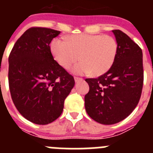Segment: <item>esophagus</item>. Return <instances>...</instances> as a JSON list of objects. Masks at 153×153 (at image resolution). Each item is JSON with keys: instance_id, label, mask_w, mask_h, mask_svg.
<instances>
[{"instance_id": "34e87169", "label": "esophagus", "mask_w": 153, "mask_h": 153, "mask_svg": "<svg viewBox=\"0 0 153 153\" xmlns=\"http://www.w3.org/2000/svg\"><path fill=\"white\" fill-rule=\"evenodd\" d=\"M83 81V78H77V77H75V83H78L80 81Z\"/></svg>"}]
</instances>
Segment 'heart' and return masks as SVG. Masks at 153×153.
<instances>
[{"label": "heart", "mask_w": 153, "mask_h": 153, "mask_svg": "<svg viewBox=\"0 0 153 153\" xmlns=\"http://www.w3.org/2000/svg\"><path fill=\"white\" fill-rule=\"evenodd\" d=\"M118 43L113 37L107 35L76 34L68 36L66 41L55 38L50 45L51 52L56 62L67 69L80 58L81 62L71 69L78 75L92 72L101 75L107 72L118 53Z\"/></svg>", "instance_id": "1"}]
</instances>
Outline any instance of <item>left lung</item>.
I'll list each match as a JSON object with an SVG mask.
<instances>
[{"instance_id":"left-lung-1","label":"left lung","mask_w":153,"mask_h":153,"mask_svg":"<svg viewBox=\"0 0 153 153\" xmlns=\"http://www.w3.org/2000/svg\"><path fill=\"white\" fill-rule=\"evenodd\" d=\"M118 43L113 65L98 78H87L85 95L89 116L100 124L110 125L129 116L138 105L143 82L141 49L119 29L112 30Z\"/></svg>"}]
</instances>
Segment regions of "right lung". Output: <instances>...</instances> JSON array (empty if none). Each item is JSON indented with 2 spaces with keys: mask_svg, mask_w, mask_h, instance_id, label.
<instances>
[{
  "mask_svg": "<svg viewBox=\"0 0 153 153\" xmlns=\"http://www.w3.org/2000/svg\"><path fill=\"white\" fill-rule=\"evenodd\" d=\"M60 31L27 29L9 57V86L18 112L36 124L52 123L61 115L64 100L75 86L73 77L54 60L50 44Z\"/></svg>",
  "mask_w": 153,
  "mask_h": 153,
  "instance_id": "add662e5",
  "label": "right lung"
}]
</instances>
